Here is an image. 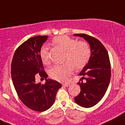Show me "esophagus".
I'll return each instance as SVG.
<instances>
[{
  "label": "esophagus",
  "mask_w": 125,
  "mask_h": 125,
  "mask_svg": "<svg viewBox=\"0 0 125 125\" xmlns=\"http://www.w3.org/2000/svg\"><path fill=\"white\" fill-rule=\"evenodd\" d=\"M62 85H63L64 86H66V87H67V86H69L70 85L69 83H63L62 84Z\"/></svg>",
  "instance_id": "34e87169"
}]
</instances>
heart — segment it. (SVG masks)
Returning <instances> with one entry per match:
<instances>
[{
    "label": "heart",
    "instance_id": "obj_1",
    "mask_svg": "<svg viewBox=\"0 0 125 125\" xmlns=\"http://www.w3.org/2000/svg\"><path fill=\"white\" fill-rule=\"evenodd\" d=\"M54 45L66 51L64 61L62 64L55 65L49 71V74L53 79L59 82H66L76 69H82L87 64L91 55L89 45L84 41H77L76 39L66 35L56 37L53 40ZM40 56L45 64L50 62L49 52L47 46H43L40 51Z\"/></svg>",
    "mask_w": 125,
    "mask_h": 125
}]
</instances>
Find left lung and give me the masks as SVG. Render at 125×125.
Listing matches in <instances>:
<instances>
[{"mask_svg":"<svg viewBox=\"0 0 125 125\" xmlns=\"http://www.w3.org/2000/svg\"><path fill=\"white\" fill-rule=\"evenodd\" d=\"M73 35L83 38L89 43L91 50L88 63L78 74L82 76L81 82L78 83L81 91L74 99L80 106L90 108L101 100L109 86L111 77L109 54L104 46L96 38L85 34ZM83 79H85V81H83Z\"/></svg>","mask_w":125,"mask_h":125,"instance_id":"1","label":"left lung"}]
</instances>
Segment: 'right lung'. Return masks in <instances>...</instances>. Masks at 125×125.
Here are the masks:
<instances>
[{"instance_id": "right-lung-1", "label": "right lung", "mask_w": 125, "mask_h": 125, "mask_svg": "<svg viewBox=\"0 0 125 125\" xmlns=\"http://www.w3.org/2000/svg\"><path fill=\"white\" fill-rule=\"evenodd\" d=\"M48 38L47 35H38L27 40L15 51L11 62V78L15 90L22 103L35 111L50 109L62 86L52 79H45V85L35 82L37 73L45 78L48 77L40 56L42 46Z\"/></svg>"}]
</instances>
